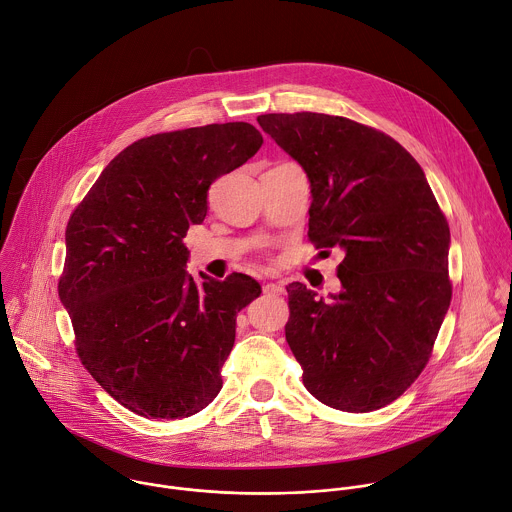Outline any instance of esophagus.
<instances>
[{
	"label": "esophagus",
	"instance_id": "34e87169",
	"mask_svg": "<svg viewBox=\"0 0 512 512\" xmlns=\"http://www.w3.org/2000/svg\"><path fill=\"white\" fill-rule=\"evenodd\" d=\"M263 291L265 293H273V295H283L285 293V287L281 283H265L263 285Z\"/></svg>",
	"mask_w": 512,
	"mask_h": 512
}]
</instances>
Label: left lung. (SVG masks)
<instances>
[{
  "label": "left lung",
  "mask_w": 512,
  "mask_h": 512,
  "mask_svg": "<svg viewBox=\"0 0 512 512\" xmlns=\"http://www.w3.org/2000/svg\"><path fill=\"white\" fill-rule=\"evenodd\" d=\"M305 170L309 239L339 247V293L289 283L285 339L325 406L372 412L424 370L450 307V229L422 166L394 138L317 112L257 118Z\"/></svg>",
  "instance_id": "8db88e82"
}]
</instances>
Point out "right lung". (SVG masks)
Listing matches in <instances>:
<instances>
[{"label": "right lung", "mask_w": 512, "mask_h": 512, "mask_svg": "<svg viewBox=\"0 0 512 512\" xmlns=\"http://www.w3.org/2000/svg\"><path fill=\"white\" fill-rule=\"evenodd\" d=\"M263 144L247 122L142 138L114 156L72 213L60 299L92 378L144 418L179 420L223 388L237 313L261 295L243 273L187 271L185 235L209 187Z\"/></svg>", "instance_id": "1"}]
</instances>
